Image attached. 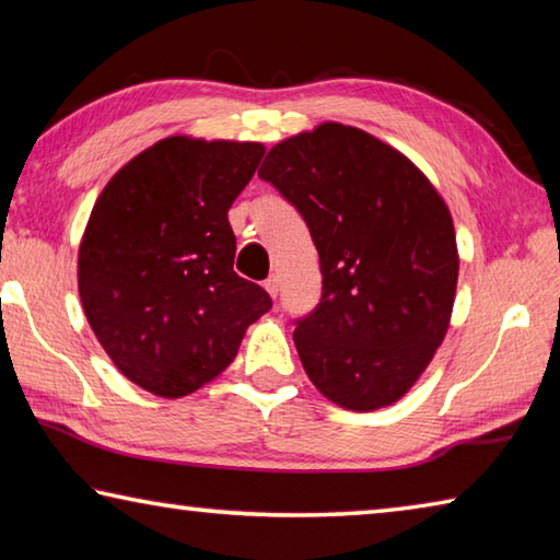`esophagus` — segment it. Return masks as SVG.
Here are the masks:
<instances>
[{"mask_svg":"<svg viewBox=\"0 0 560 560\" xmlns=\"http://www.w3.org/2000/svg\"><path fill=\"white\" fill-rule=\"evenodd\" d=\"M264 289L269 291V296L277 299L279 296V277H269L267 281H264Z\"/></svg>","mask_w":560,"mask_h":560,"instance_id":"esophagus-1","label":"esophagus"}]
</instances>
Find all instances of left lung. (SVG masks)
<instances>
[{
  "label": "left lung",
  "instance_id": "1",
  "mask_svg": "<svg viewBox=\"0 0 560 560\" xmlns=\"http://www.w3.org/2000/svg\"><path fill=\"white\" fill-rule=\"evenodd\" d=\"M259 177L318 249L324 291L293 330L311 383L358 412L400 400L450 326L459 259L447 205L395 148L340 122L273 145Z\"/></svg>",
  "mask_w": 560,
  "mask_h": 560
}]
</instances>
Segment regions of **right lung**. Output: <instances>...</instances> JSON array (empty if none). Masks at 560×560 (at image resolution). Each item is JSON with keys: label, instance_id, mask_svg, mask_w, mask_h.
<instances>
[{"label": "right lung", "instance_id": "1", "mask_svg": "<svg viewBox=\"0 0 560 560\" xmlns=\"http://www.w3.org/2000/svg\"><path fill=\"white\" fill-rule=\"evenodd\" d=\"M259 143L165 138L113 175L79 249V293L118 371L160 397L210 383L271 308L234 271L230 212Z\"/></svg>", "mask_w": 560, "mask_h": 560}]
</instances>
